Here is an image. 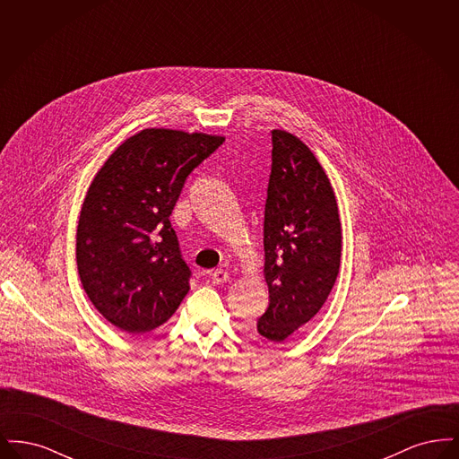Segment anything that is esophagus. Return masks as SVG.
Returning <instances> with one entry per match:
<instances>
[{"mask_svg":"<svg viewBox=\"0 0 459 459\" xmlns=\"http://www.w3.org/2000/svg\"><path fill=\"white\" fill-rule=\"evenodd\" d=\"M229 279H230V275L225 272V270H215L213 273H212V282L213 284H225V282H229Z\"/></svg>","mask_w":459,"mask_h":459,"instance_id":"1","label":"esophagus"}]
</instances>
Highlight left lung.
<instances>
[{
	"label": "left lung",
	"instance_id": "8db88e82",
	"mask_svg": "<svg viewBox=\"0 0 459 459\" xmlns=\"http://www.w3.org/2000/svg\"><path fill=\"white\" fill-rule=\"evenodd\" d=\"M272 144L263 225L270 305L258 333L284 342L325 305L339 273L342 229L333 189L311 150L281 129L272 131Z\"/></svg>",
	"mask_w": 459,
	"mask_h": 459
}]
</instances>
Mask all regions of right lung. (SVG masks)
I'll return each instance as SVG.
<instances>
[{
    "instance_id": "add662e5",
    "label": "right lung",
    "mask_w": 459,
    "mask_h": 459,
    "mask_svg": "<svg viewBox=\"0 0 459 459\" xmlns=\"http://www.w3.org/2000/svg\"><path fill=\"white\" fill-rule=\"evenodd\" d=\"M225 141L144 129L94 175L77 225V270L91 303L137 335L163 325L189 292L191 270L170 223L184 182Z\"/></svg>"
}]
</instances>
